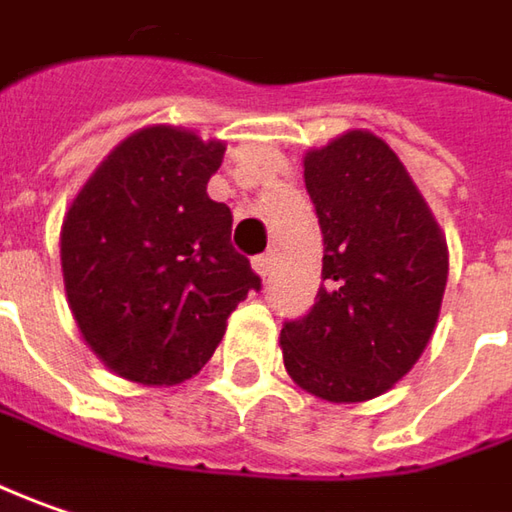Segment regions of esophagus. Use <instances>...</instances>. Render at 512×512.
<instances>
[{"label": "esophagus", "instance_id": "1", "mask_svg": "<svg viewBox=\"0 0 512 512\" xmlns=\"http://www.w3.org/2000/svg\"><path fill=\"white\" fill-rule=\"evenodd\" d=\"M252 266H255V272L260 275V278H266V275H269V269H272V255L252 257Z\"/></svg>", "mask_w": 512, "mask_h": 512}]
</instances>
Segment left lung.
I'll list each match as a JSON object with an SVG mask.
<instances>
[{"label": "left lung", "mask_w": 512, "mask_h": 512, "mask_svg": "<svg viewBox=\"0 0 512 512\" xmlns=\"http://www.w3.org/2000/svg\"><path fill=\"white\" fill-rule=\"evenodd\" d=\"M323 234L321 289L280 329L300 389L332 404L384 395L433 338L447 240L404 163L381 137L346 131L303 157Z\"/></svg>", "instance_id": "obj_1"}]
</instances>
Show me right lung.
<instances>
[{"label":"right lung","mask_w":512,"mask_h":512,"mask_svg":"<svg viewBox=\"0 0 512 512\" xmlns=\"http://www.w3.org/2000/svg\"><path fill=\"white\" fill-rule=\"evenodd\" d=\"M226 143L174 125L125 137L62 220L65 295L120 378L171 387L206 367L260 278L234 252L232 212L206 194Z\"/></svg>","instance_id":"right-lung-1"}]
</instances>
